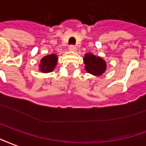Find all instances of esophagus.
<instances>
[{"instance_id": "obj_1", "label": "esophagus", "mask_w": 146, "mask_h": 146, "mask_svg": "<svg viewBox=\"0 0 146 146\" xmlns=\"http://www.w3.org/2000/svg\"><path fill=\"white\" fill-rule=\"evenodd\" d=\"M68 49H69V50H70V51H75L76 50H77V48H76V47H75L74 45L69 46Z\"/></svg>"}]
</instances>
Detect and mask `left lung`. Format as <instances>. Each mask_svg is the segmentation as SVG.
Instances as JSON below:
<instances>
[{"mask_svg":"<svg viewBox=\"0 0 146 146\" xmlns=\"http://www.w3.org/2000/svg\"><path fill=\"white\" fill-rule=\"evenodd\" d=\"M83 61L86 72L94 76H100L107 70V62L105 60L91 53L85 54Z\"/></svg>","mask_w":146,"mask_h":146,"instance_id":"8db88e82","label":"left lung"}]
</instances>
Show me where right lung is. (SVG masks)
Instances as JSON below:
<instances>
[{"mask_svg": "<svg viewBox=\"0 0 146 146\" xmlns=\"http://www.w3.org/2000/svg\"><path fill=\"white\" fill-rule=\"evenodd\" d=\"M58 61V58L56 54H52L46 55L40 60V64H39V70L42 73H49L52 72L56 68Z\"/></svg>", "mask_w": 146, "mask_h": 146, "instance_id": "obj_1", "label": "right lung"}]
</instances>
